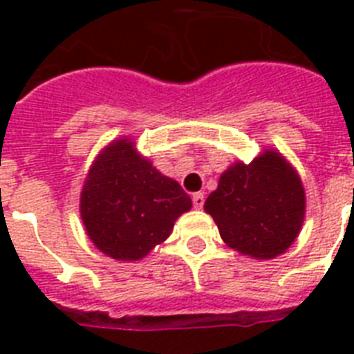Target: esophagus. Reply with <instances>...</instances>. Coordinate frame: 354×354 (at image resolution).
Here are the masks:
<instances>
[{
  "mask_svg": "<svg viewBox=\"0 0 354 354\" xmlns=\"http://www.w3.org/2000/svg\"><path fill=\"white\" fill-rule=\"evenodd\" d=\"M205 202V196L204 193H194L193 194V205L196 207V209H202V205H204Z\"/></svg>",
  "mask_w": 354,
  "mask_h": 354,
  "instance_id": "34e87169",
  "label": "esophagus"
}]
</instances>
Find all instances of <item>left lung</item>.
Returning <instances> with one entry per match:
<instances>
[{
	"label": "left lung",
	"instance_id": "1",
	"mask_svg": "<svg viewBox=\"0 0 354 354\" xmlns=\"http://www.w3.org/2000/svg\"><path fill=\"white\" fill-rule=\"evenodd\" d=\"M204 209L227 246L253 259H274L299 235L305 189L294 167L279 152L266 150L252 163L236 161L222 172Z\"/></svg>",
	"mask_w": 354,
	"mask_h": 354
}]
</instances>
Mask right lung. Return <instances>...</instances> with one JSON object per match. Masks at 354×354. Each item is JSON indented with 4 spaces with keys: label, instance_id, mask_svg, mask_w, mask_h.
I'll use <instances>...</instances> for the list:
<instances>
[{
    "label": "right lung",
    "instance_id": "add662e5",
    "mask_svg": "<svg viewBox=\"0 0 354 354\" xmlns=\"http://www.w3.org/2000/svg\"><path fill=\"white\" fill-rule=\"evenodd\" d=\"M189 194L118 139L93 161L80 193V216L91 242L115 261H139L171 235L191 209Z\"/></svg>",
    "mask_w": 354,
    "mask_h": 354
}]
</instances>
